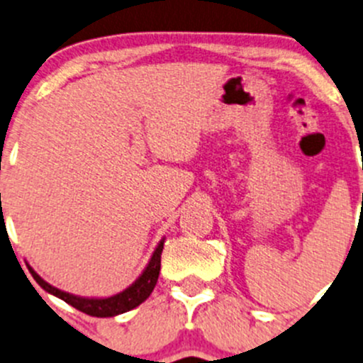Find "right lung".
I'll return each instance as SVG.
<instances>
[{
  "mask_svg": "<svg viewBox=\"0 0 363 363\" xmlns=\"http://www.w3.org/2000/svg\"><path fill=\"white\" fill-rule=\"evenodd\" d=\"M161 251H163V240L160 242V246L156 247L155 255H152L151 262L149 265L145 267V270L142 272V276L131 284L128 290H124L123 294L108 296V298H80V296L69 295L67 291H61L57 288L50 286L49 283L42 279L31 267H28L29 272H31L33 279L40 284L45 291L49 294L60 296L61 300L69 303L75 309L82 311V313L89 314V316H96V318H108V316H116V314L126 313V311H131L133 307L140 306L149 295L152 294L156 286V281H158L160 276V269H161Z\"/></svg>",
  "mask_w": 363,
  "mask_h": 363,
  "instance_id": "right-lung-1",
  "label": "right lung"
}]
</instances>
